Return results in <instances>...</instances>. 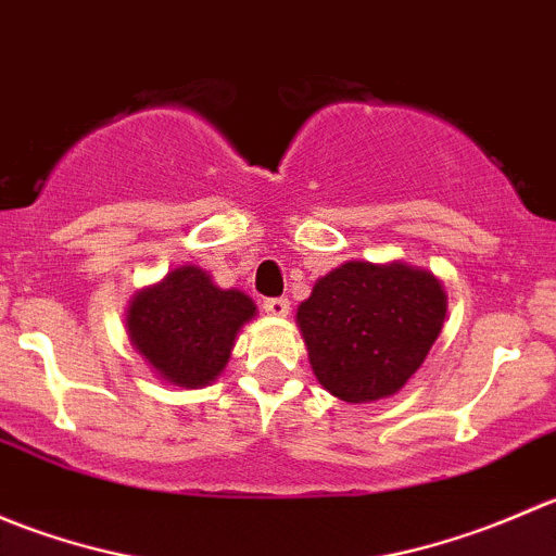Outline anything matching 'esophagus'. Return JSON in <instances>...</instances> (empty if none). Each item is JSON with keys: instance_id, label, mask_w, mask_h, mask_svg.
Instances as JSON below:
<instances>
[{"instance_id": "obj_1", "label": "esophagus", "mask_w": 556, "mask_h": 556, "mask_svg": "<svg viewBox=\"0 0 556 556\" xmlns=\"http://www.w3.org/2000/svg\"><path fill=\"white\" fill-rule=\"evenodd\" d=\"M263 312L274 314V317H285L290 312V301L288 299H266L263 301Z\"/></svg>"}]
</instances>
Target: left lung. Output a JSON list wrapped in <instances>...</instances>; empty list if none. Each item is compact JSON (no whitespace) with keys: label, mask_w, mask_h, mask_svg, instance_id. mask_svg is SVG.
<instances>
[{"label":"left lung","mask_w":556,"mask_h":556,"mask_svg":"<svg viewBox=\"0 0 556 556\" xmlns=\"http://www.w3.org/2000/svg\"><path fill=\"white\" fill-rule=\"evenodd\" d=\"M444 317L439 279L401 261L341 263L295 312L314 377L346 403L395 395L425 363Z\"/></svg>","instance_id":"8db88e82"}]
</instances>
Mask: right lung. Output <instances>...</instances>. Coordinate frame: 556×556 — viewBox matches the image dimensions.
<instances>
[{
    "label": "right lung",
    "mask_w": 556,
    "mask_h": 556,
    "mask_svg": "<svg viewBox=\"0 0 556 556\" xmlns=\"http://www.w3.org/2000/svg\"><path fill=\"white\" fill-rule=\"evenodd\" d=\"M255 317L242 290H223L199 266H179L139 290L126 312L128 339L164 382L195 390L220 377L239 328Z\"/></svg>",
    "instance_id": "obj_1"
}]
</instances>
